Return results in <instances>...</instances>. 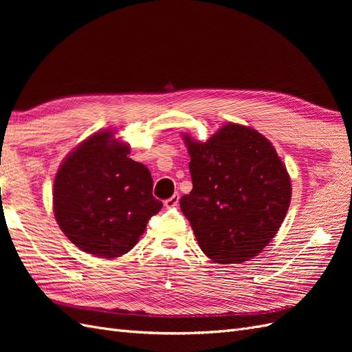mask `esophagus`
<instances>
[{
    "mask_svg": "<svg viewBox=\"0 0 352 352\" xmlns=\"http://www.w3.org/2000/svg\"><path fill=\"white\" fill-rule=\"evenodd\" d=\"M179 199H180V195H179V194H175V195H172V197L167 198V199L164 201V206H166L167 208H173V207H176V206L179 204Z\"/></svg>",
    "mask_w": 352,
    "mask_h": 352,
    "instance_id": "esophagus-1",
    "label": "esophagus"
}]
</instances>
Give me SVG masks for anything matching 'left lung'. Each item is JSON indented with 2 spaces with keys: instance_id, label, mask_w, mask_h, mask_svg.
<instances>
[{
  "instance_id": "1",
  "label": "left lung",
  "mask_w": 352,
  "mask_h": 352,
  "mask_svg": "<svg viewBox=\"0 0 352 352\" xmlns=\"http://www.w3.org/2000/svg\"><path fill=\"white\" fill-rule=\"evenodd\" d=\"M192 190L180 210L208 258L238 264L258 255L278 233L291 202V179L269 140L229 123L207 142L184 135Z\"/></svg>"
}]
</instances>
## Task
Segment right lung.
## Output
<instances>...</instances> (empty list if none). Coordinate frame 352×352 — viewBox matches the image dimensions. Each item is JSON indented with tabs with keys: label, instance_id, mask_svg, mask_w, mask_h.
Instances as JSON below:
<instances>
[{
	"label": "right lung",
	"instance_id": "add662e5",
	"mask_svg": "<svg viewBox=\"0 0 352 352\" xmlns=\"http://www.w3.org/2000/svg\"><path fill=\"white\" fill-rule=\"evenodd\" d=\"M131 146L110 131L83 141L60 166L54 179V216L82 251L102 258L129 252L146 223L162 210L153 197V177L127 155Z\"/></svg>",
	"mask_w": 352,
	"mask_h": 352
}]
</instances>
